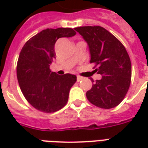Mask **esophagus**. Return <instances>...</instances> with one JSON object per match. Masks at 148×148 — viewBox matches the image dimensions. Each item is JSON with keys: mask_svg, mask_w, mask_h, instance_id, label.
Listing matches in <instances>:
<instances>
[{"mask_svg": "<svg viewBox=\"0 0 148 148\" xmlns=\"http://www.w3.org/2000/svg\"><path fill=\"white\" fill-rule=\"evenodd\" d=\"M82 79H83V77H81V76H77V82H79V81L82 80Z\"/></svg>", "mask_w": 148, "mask_h": 148, "instance_id": "34e87169", "label": "esophagus"}]
</instances>
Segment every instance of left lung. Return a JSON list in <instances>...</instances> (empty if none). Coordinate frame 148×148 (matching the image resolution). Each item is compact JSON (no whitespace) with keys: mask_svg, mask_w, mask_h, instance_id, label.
Returning <instances> with one entry per match:
<instances>
[{"mask_svg":"<svg viewBox=\"0 0 148 148\" xmlns=\"http://www.w3.org/2000/svg\"><path fill=\"white\" fill-rule=\"evenodd\" d=\"M74 30L87 42L90 63H95V71L102 75L96 82L90 78L93 84L87 91V99L101 109L114 108L123 101L130 86L132 65L126 49L102 27L85 26Z\"/></svg>","mask_w":148,"mask_h":148,"instance_id":"left-lung-1","label":"left lung"}]
</instances>
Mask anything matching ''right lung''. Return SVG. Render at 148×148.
Masks as SVG:
<instances>
[{"label":"right lung","instance_id":"1","mask_svg":"<svg viewBox=\"0 0 148 148\" xmlns=\"http://www.w3.org/2000/svg\"><path fill=\"white\" fill-rule=\"evenodd\" d=\"M75 34L69 27L47 28L31 38L21 50L16 67L18 82L24 97L35 109L54 112L66 105L77 77L71 74L58 75L51 71L50 65L55 58L56 41Z\"/></svg>","mask_w":148,"mask_h":148}]
</instances>
